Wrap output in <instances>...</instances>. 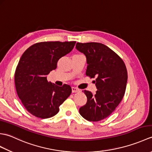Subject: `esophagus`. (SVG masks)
<instances>
[{
  "label": "esophagus",
  "mask_w": 152,
  "mask_h": 152,
  "mask_svg": "<svg viewBox=\"0 0 152 152\" xmlns=\"http://www.w3.org/2000/svg\"><path fill=\"white\" fill-rule=\"evenodd\" d=\"M80 89H78V88H75V87H72V93H78L80 92Z\"/></svg>",
  "instance_id": "1"
}]
</instances>
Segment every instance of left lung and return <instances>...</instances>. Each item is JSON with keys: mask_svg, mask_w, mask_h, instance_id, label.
I'll use <instances>...</instances> for the list:
<instances>
[{"mask_svg": "<svg viewBox=\"0 0 152 152\" xmlns=\"http://www.w3.org/2000/svg\"><path fill=\"white\" fill-rule=\"evenodd\" d=\"M76 48L86 57V75L95 78L97 89L95 94L84 90L88 101L80 108V114L90 121L107 118L124 97L127 72L124 61L114 51L98 42L76 44Z\"/></svg>", "mask_w": 152, "mask_h": 152, "instance_id": "8db88e82", "label": "left lung"}]
</instances>
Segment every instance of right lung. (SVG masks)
<instances>
[{"mask_svg": "<svg viewBox=\"0 0 152 152\" xmlns=\"http://www.w3.org/2000/svg\"><path fill=\"white\" fill-rule=\"evenodd\" d=\"M76 42H44L29 47L16 68L15 85L19 98L27 110L42 119L53 117L70 96L72 88L48 82L47 75L56 69L60 58L72 50Z\"/></svg>", "mask_w": 152, "mask_h": 152, "instance_id": "obj_1", "label": "right lung"}]
</instances>
